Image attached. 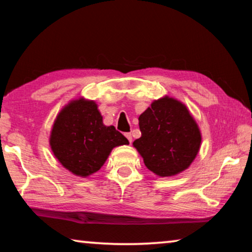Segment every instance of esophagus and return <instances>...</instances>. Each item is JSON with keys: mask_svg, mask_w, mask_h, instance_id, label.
Masks as SVG:
<instances>
[{"mask_svg": "<svg viewBox=\"0 0 252 252\" xmlns=\"http://www.w3.org/2000/svg\"><path fill=\"white\" fill-rule=\"evenodd\" d=\"M126 139L129 140V142L131 143L132 142V134L131 133H126Z\"/></svg>", "mask_w": 252, "mask_h": 252, "instance_id": "1", "label": "esophagus"}]
</instances>
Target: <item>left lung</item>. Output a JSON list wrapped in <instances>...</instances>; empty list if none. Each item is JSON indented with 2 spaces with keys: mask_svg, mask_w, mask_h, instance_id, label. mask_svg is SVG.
I'll return each instance as SVG.
<instances>
[{
  "mask_svg": "<svg viewBox=\"0 0 252 252\" xmlns=\"http://www.w3.org/2000/svg\"><path fill=\"white\" fill-rule=\"evenodd\" d=\"M141 136L133 142L146 167L160 177L186 170L201 143L199 127L189 111L171 97L155 101L139 117Z\"/></svg>",
  "mask_w": 252,
  "mask_h": 252,
  "instance_id": "8db88e82",
  "label": "left lung"
}]
</instances>
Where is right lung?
I'll return each instance as SVG.
<instances>
[{"label":"right lung","mask_w":252,"mask_h":252,"mask_svg":"<svg viewBox=\"0 0 252 252\" xmlns=\"http://www.w3.org/2000/svg\"><path fill=\"white\" fill-rule=\"evenodd\" d=\"M50 144L63 167L76 176L88 177L100 170L114 147L129 141L113 126L103 125L94 102L81 99L60 112Z\"/></svg>","instance_id":"right-lung-1"}]
</instances>
